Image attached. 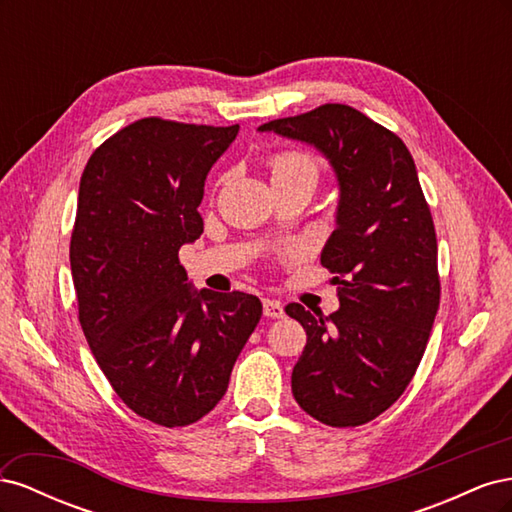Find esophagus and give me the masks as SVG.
Segmentation results:
<instances>
[{
  "label": "esophagus",
  "mask_w": 512,
  "mask_h": 512,
  "mask_svg": "<svg viewBox=\"0 0 512 512\" xmlns=\"http://www.w3.org/2000/svg\"><path fill=\"white\" fill-rule=\"evenodd\" d=\"M262 312H265L267 318H282L284 305L275 299H262Z\"/></svg>",
  "instance_id": "esophagus-1"
}]
</instances>
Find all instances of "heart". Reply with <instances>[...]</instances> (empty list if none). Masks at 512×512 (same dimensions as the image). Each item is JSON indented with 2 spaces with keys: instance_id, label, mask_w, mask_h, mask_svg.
Listing matches in <instances>:
<instances>
[{
  "instance_id": "b5f03b06",
  "label": "heart",
  "mask_w": 512,
  "mask_h": 512,
  "mask_svg": "<svg viewBox=\"0 0 512 512\" xmlns=\"http://www.w3.org/2000/svg\"><path fill=\"white\" fill-rule=\"evenodd\" d=\"M269 173L273 183L309 179L316 183L318 166L303 151H277L269 158Z\"/></svg>"
}]
</instances>
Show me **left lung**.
Wrapping results in <instances>:
<instances>
[{
	"label": "left lung",
	"mask_w": 512,
	"mask_h": 512,
	"mask_svg": "<svg viewBox=\"0 0 512 512\" xmlns=\"http://www.w3.org/2000/svg\"><path fill=\"white\" fill-rule=\"evenodd\" d=\"M258 130L314 145L335 170V230L320 262L335 273L339 309L286 305L307 333L292 395L324 425H365L406 391L440 305L436 228L414 160L397 134L346 104Z\"/></svg>",
	"instance_id": "8db88e82"
}]
</instances>
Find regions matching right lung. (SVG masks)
I'll list each match as a JSON object with an SVG mask.
<instances>
[{
	"label": "right lung",
	"instance_id": "1",
	"mask_svg": "<svg viewBox=\"0 0 512 512\" xmlns=\"http://www.w3.org/2000/svg\"><path fill=\"white\" fill-rule=\"evenodd\" d=\"M239 126L138 119L83 170L70 241L79 322L106 380L138 416L185 427L209 414L262 316L254 294L194 290L179 247Z\"/></svg>",
	"mask_w": 512,
	"mask_h": 512
}]
</instances>
